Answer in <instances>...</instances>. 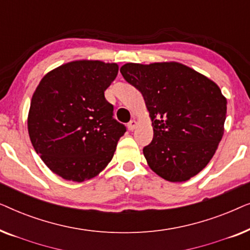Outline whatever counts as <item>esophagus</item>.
<instances>
[{
  "mask_svg": "<svg viewBox=\"0 0 250 250\" xmlns=\"http://www.w3.org/2000/svg\"><path fill=\"white\" fill-rule=\"evenodd\" d=\"M136 125H138V123H136V122L134 121V119H132V121L129 122L128 124H127V127H128L129 131H133V129H135Z\"/></svg>",
  "mask_w": 250,
  "mask_h": 250,
  "instance_id": "1",
  "label": "esophagus"
}]
</instances>
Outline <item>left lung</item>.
I'll use <instances>...</instances> for the list:
<instances>
[{"mask_svg":"<svg viewBox=\"0 0 250 250\" xmlns=\"http://www.w3.org/2000/svg\"><path fill=\"white\" fill-rule=\"evenodd\" d=\"M121 73L141 92L151 117L153 138L143 148L150 168L170 182L197 175L224 133L227 99L220 87L179 62L126 63Z\"/></svg>","mask_w":250,"mask_h":250,"instance_id":"left-lung-1","label":"left lung"}]
</instances>
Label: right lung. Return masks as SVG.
Segmentation results:
<instances>
[{"label": "right lung", "instance_id": "1", "mask_svg": "<svg viewBox=\"0 0 250 250\" xmlns=\"http://www.w3.org/2000/svg\"><path fill=\"white\" fill-rule=\"evenodd\" d=\"M117 74L116 63L73 61L46 74L36 87L28 115L30 141L62 179L90 180L112 159L126 132L104 98Z\"/></svg>", "mask_w": 250, "mask_h": 250}]
</instances>
